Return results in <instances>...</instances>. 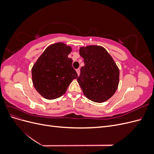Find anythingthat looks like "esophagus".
<instances>
[{
  "label": "esophagus",
  "mask_w": 154,
  "mask_h": 154,
  "mask_svg": "<svg viewBox=\"0 0 154 154\" xmlns=\"http://www.w3.org/2000/svg\"><path fill=\"white\" fill-rule=\"evenodd\" d=\"M76 72H77L78 76L80 75V69H77L76 70Z\"/></svg>",
  "instance_id": "34e87169"
}]
</instances>
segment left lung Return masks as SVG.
I'll list each match as a JSON object with an SVG mask.
<instances>
[{
	"label": "left lung",
	"instance_id": "1",
	"mask_svg": "<svg viewBox=\"0 0 154 154\" xmlns=\"http://www.w3.org/2000/svg\"><path fill=\"white\" fill-rule=\"evenodd\" d=\"M79 53L85 66L77 81L83 94L97 103L108 100L117 90L119 80V69L112 57L100 45L81 47Z\"/></svg>",
	"mask_w": 154,
	"mask_h": 154
}]
</instances>
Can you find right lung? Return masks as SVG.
Here are the masks:
<instances>
[{
    "label": "right lung",
    "mask_w": 154,
    "mask_h": 154,
    "mask_svg": "<svg viewBox=\"0 0 154 154\" xmlns=\"http://www.w3.org/2000/svg\"><path fill=\"white\" fill-rule=\"evenodd\" d=\"M72 48L62 42L50 45L45 49L31 70L35 89L47 100H54L66 93L78 74L68 58Z\"/></svg>",
    "instance_id": "right-lung-1"
}]
</instances>
